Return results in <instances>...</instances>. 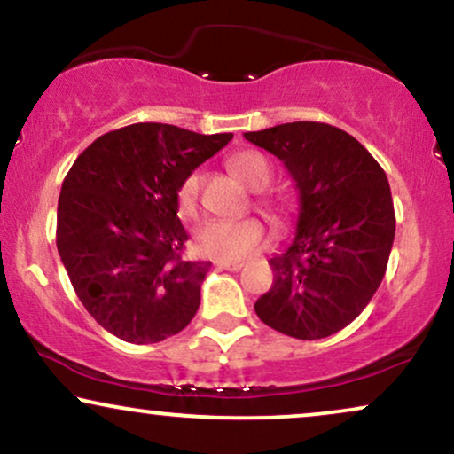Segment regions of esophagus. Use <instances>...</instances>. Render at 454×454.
Returning a JSON list of instances; mask_svg holds the SVG:
<instances>
[{
	"instance_id": "34e87169",
	"label": "esophagus",
	"mask_w": 454,
	"mask_h": 454,
	"mask_svg": "<svg viewBox=\"0 0 454 454\" xmlns=\"http://www.w3.org/2000/svg\"><path fill=\"white\" fill-rule=\"evenodd\" d=\"M218 270H227V271H239L244 267L242 261H216Z\"/></svg>"
}]
</instances>
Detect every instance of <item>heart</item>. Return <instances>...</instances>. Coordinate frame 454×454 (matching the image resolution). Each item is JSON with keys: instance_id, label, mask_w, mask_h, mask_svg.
<instances>
[{"instance_id": "b5f03b06", "label": "heart", "mask_w": 454, "mask_h": 454, "mask_svg": "<svg viewBox=\"0 0 454 454\" xmlns=\"http://www.w3.org/2000/svg\"><path fill=\"white\" fill-rule=\"evenodd\" d=\"M229 170L253 189H262L271 178V168L262 155L242 151L229 160ZM200 172H189L176 187V210L183 218L198 215ZM270 206L271 204H265ZM276 210V208H271ZM265 242V227L256 218H208L195 229L193 244L200 254L216 261H239Z\"/></svg>"}]
</instances>
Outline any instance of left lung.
Instances as JSON below:
<instances>
[{
  "label": "left lung",
  "mask_w": 454,
  "mask_h": 454,
  "mask_svg": "<svg viewBox=\"0 0 454 454\" xmlns=\"http://www.w3.org/2000/svg\"><path fill=\"white\" fill-rule=\"evenodd\" d=\"M244 138L276 155L299 189L296 233L270 259L273 284L256 316L288 337H330L371 303L387 270L395 236L387 176L351 134L320 121Z\"/></svg>",
  "instance_id": "1"
}]
</instances>
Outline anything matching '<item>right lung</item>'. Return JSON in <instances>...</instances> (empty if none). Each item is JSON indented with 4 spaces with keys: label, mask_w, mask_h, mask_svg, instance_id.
<instances>
[{
    "label": "right lung",
    "mask_w": 454,
    "mask_h": 454,
    "mask_svg": "<svg viewBox=\"0 0 454 454\" xmlns=\"http://www.w3.org/2000/svg\"><path fill=\"white\" fill-rule=\"evenodd\" d=\"M231 138L149 121L103 134L73 161L56 248L82 305L117 339L160 343L193 320L210 262L183 259L176 187Z\"/></svg>",
    "instance_id": "add662e5"
}]
</instances>
